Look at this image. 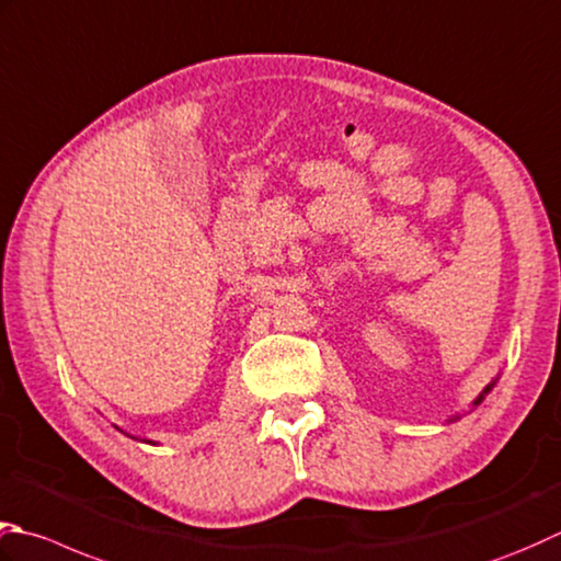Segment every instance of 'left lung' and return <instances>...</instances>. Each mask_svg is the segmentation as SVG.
I'll list each match as a JSON object with an SVG mask.
<instances>
[{
    "label": "left lung",
    "mask_w": 561,
    "mask_h": 561,
    "mask_svg": "<svg viewBox=\"0 0 561 561\" xmlns=\"http://www.w3.org/2000/svg\"><path fill=\"white\" fill-rule=\"evenodd\" d=\"M491 387H493V383H489V387L484 389V393H486V391H491ZM484 393H481V397L474 401V405H479V403H481V399H484Z\"/></svg>",
    "instance_id": "obj_1"
}]
</instances>
